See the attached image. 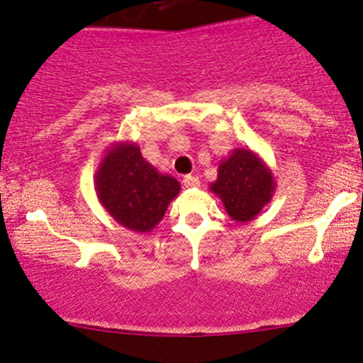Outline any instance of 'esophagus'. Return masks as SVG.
<instances>
[{"instance_id":"1","label":"esophagus","mask_w":363,"mask_h":363,"mask_svg":"<svg viewBox=\"0 0 363 363\" xmlns=\"http://www.w3.org/2000/svg\"><path fill=\"white\" fill-rule=\"evenodd\" d=\"M183 185L186 189H197V186H201V180L197 177H192V174H186V177H183Z\"/></svg>"}]
</instances>
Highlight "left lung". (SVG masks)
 Returning a JSON list of instances; mask_svg holds the SVG:
<instances>
[{"label": "left lung", "mask_w": 363, "mask_h": 363, "mask_svg": "<svg viewBox=\"0 0 363 363\" xmlns=\"http://www.w3.org/2000/svg\"><path fill=\"white\" fill-rule=\"evenodd\" d=\"M209 190L221 199L228 216L236 223H248L271 202L276 190L274 174L266 161L250 149L231 150L219 162L218 180Z\"/></svg>", "instance_id": "1"}]
</instances>
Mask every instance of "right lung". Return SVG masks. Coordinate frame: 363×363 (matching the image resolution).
Instances as JSON below:
<instances>
[{
	"mask_svg": "<svg viewBox=\"0 0 363 363\" xmlns=\"http://www.w3.org/2000/svg\"><path fill=\"white\" fill-rule=\"evenodd\" d=\"M94 185L106 213L137 233L152 231L182 190L178 180L144 160L137 142H116L106 150Z\"/></svg>",
	"mask_w": 363,
	"mask_h": 363,
	"instance_id": "1",
	"label": "right lung"
}]
</instances>
